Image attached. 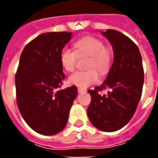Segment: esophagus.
I'll use <instances>...</instances> for the list:
<instances>
[{"label":"esophagus","mask_w":158,"mask_h":158,"mask_svg":"<svg viewBox=\"0 0 158 158\" xmlns=\"http://www.w3.org/2000/svg\"><path fill=\"white\" fill-rule=\"evenodd\" d=\"M78 92L79 93H85L86 92L85 89H82V88H78Z\"/></svg>","instance_id":"34e87169"}]
</instances>
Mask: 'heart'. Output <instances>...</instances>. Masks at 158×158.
<instances>
[{
  "instance_id": "obj_1",
  "label": "heart",
  "mask_w": 158,
  "mask_h": 158,
  "mask_svg": "<svg viewBox=\"0 0 158 158\" xmlns=\"http://www.w3.org/2000/svg\"><path fill=\"white\" fill-rule=\"evenodd\" d=\"M75 53L69 48L62 49L60 53V62L67 72L74 71L77 61V55L89 56V60L87 63L86 71H78L73 73L69 78V82L72 85L85 89L98 81L99 76L95 69L103 75L108 72L112 61L113 54L111 49L105 46L102 40L93 36H86L78 40L74 43Z\"/></svg>"
}]
</instances>
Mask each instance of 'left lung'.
<instances>
[{"instance_id": "obj_1", "label": "left lung", "mask_w": 158, "mask_h": 158, "mask_svg": "<svg viewBox=\"0 0 158 158\" xmlns=\"http://www.w3.org/2000/svg\"><path fill=\"white\" fill-rule=\"evenodd\" d=\"M113 46V65L106 80L89 89L91 102L87 109L89 121L102 131L114 132L132 118L138 106L144 84L142 57L139 48L129 37L114 29L102 32ZM108 89L102 96L99 90Z\"/></svg>"}]
</instances>
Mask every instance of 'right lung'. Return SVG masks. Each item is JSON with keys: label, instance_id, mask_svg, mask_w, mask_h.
Instances as JSON below:
<instances>
[{"label": "right lung", "instance_id": "obj_1", "mask_svg": "<svg viewBox=\"0 0 158 158\" xmlns=\"http://www.w3.org/2000/svg\"><path fill=\"white\" fill-rule=\"evenodd\" d=\"M72 32L38 35L23 50L15 76L17 103L23 118L35 132L53 135L65 128L77 96L76 86L59 89L65 78L60 53Z\"/></svg>", "mask_w": 158, "mask_h": 158}]
</instances>
